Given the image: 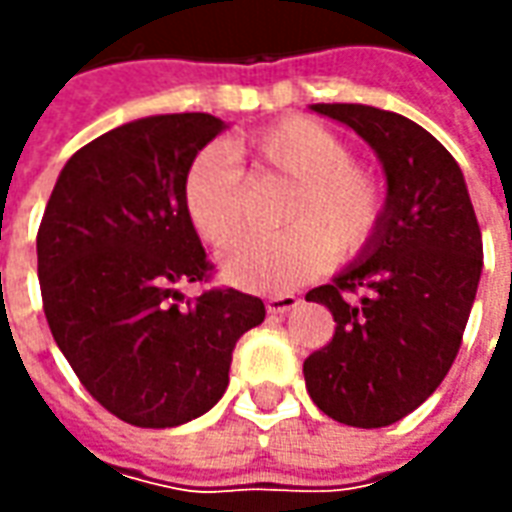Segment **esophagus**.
I'll list each match as a JSON object with an SVG mask.
<instances>
[{
  "label": "esophagus",
  "mask_w": 512,
  "mask_h": 512,
  "mask_svg": "<svg viewBox=\"0 0 512 512\" xmlns=\"http://www.w3.org/2000/svg\"><path fill=\"white\" fill-rule=\"evenodd\" d=\"M299 307V296H293V293H282V296H271L266 301V310L271 315H285V312L296 310Z\"/></svg>",
  "instance_id": "obj_1"
}]
</instances>
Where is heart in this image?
Instances as JSON below:
<instances>
[{"mask_svg": "<svg viewBox=\"0 0 512 512\" xmlns=\"http://www.w3.org/2000/svg\"><path fill=\"white\" fill-rule=\"evenodd\" d=\"M233 153L252 167L290 180L277 235H249L219 260L224 282L252 293H282L318 274L329 252L348 260L365 252L384 219L381 180L351 161L340 136L312 117H285L244 136ZM183 211L205 244H230L241 230V178L219 147H205L183 175Z\"/></svg>", "mask_w": 512, "mask_h": 512, "instance_id": "1", "label": "heart"}]
</instances>
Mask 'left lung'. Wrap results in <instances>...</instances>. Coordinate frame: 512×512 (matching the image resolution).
Here are the masks:
<instances>
[{"label":"left lung","mask_w":512,"mask_h":512,"mask_svg":"<svg viewBox=\"0 0 512 512\" xmlns=\"http://www.w3.org/2000/svg\"><path fill=\"white\" fill-rule=\"evenodd\" d=\"M373 147L386 178L376 238L329 285L332 343L307 356L304 381L326 417L386 428L450 373L472 312L483 238L458 161L414 120L365 104H312Z\"/></svg>","instance_id":"1"}]
</instances>
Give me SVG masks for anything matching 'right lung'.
<instances>
[{"instance_id":"1","label":"right lung","mask_w":512,"mask_h":512,"mask_svg":"<svg viewBox=\"0 0 512 512\" xmlns=\"http://www.w3.org/2000/svg\"><path fill=\"white\" fill-rule=\"evenodd\" d=\"M227 123L202 112L153 115L76 150L38 230L46 321L84 389L136 428H178L230 384L238 337L266 318L257 296L205 290L211 271L183 211L191 158Z\"/></svg>"}]
</instances>
